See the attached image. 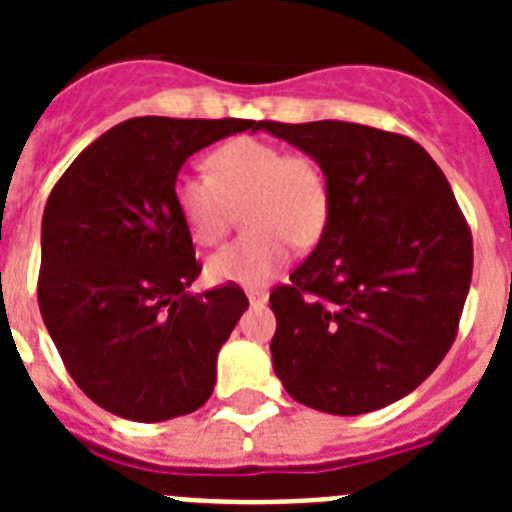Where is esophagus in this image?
I'll use <instances>...</instances> for the list:
<instances>
[{
    "label": "esophagus",
    "mask_w": 512,
    "mask_h": 512,
    "mask_svg": "<svg viewBox=\"0 0 512 512\" xmlns=\"http://www.w3.org/2000/svg\"><path fill=\"white\" fill-rule=\"evenodd\" d=\"M266 300H269L266 292H248V302H251V307H264Z\"/></svg>",
    "instance_id": "1"
}]
</instances>
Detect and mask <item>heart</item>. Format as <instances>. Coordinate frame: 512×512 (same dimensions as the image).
<instances>
[{"instance_id":"1","label":"heart","mask_w":512,"mask_h":512,"mask_svg":"<svg viewBox=\"0 0 512 512\" xmlns=\"http://www.w3.org/2000/svg\"><path fill=\"white\" fill-rule=\"evenodd\" d=\"M207 171H182L174 179V205L200 246H215L228 233L235 207L251 233L228 243L207 261L212 282L259 287L292 259L295 246L323 235L330 189L312 156L287 153L259 138H233L207 158Z\"/></svg>"}]
</instances>
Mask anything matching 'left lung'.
<instances>
[{"label":"left lung","instance_id":"1","mask_svg":"<svg viewBox=\"0 0 512 512\" xmlns=\"http://www.w3.org/2000/svg\"><path fill=\"white\" fill-rule=\"evenodd\" d=\"M312 156L330 189L315 251L274 287V372L307 408L361 415L449 354L472 282V230L420 143L359 122L261 120Z\"/></svg>","mask_w":512,"mask_h":512}]
</instances>
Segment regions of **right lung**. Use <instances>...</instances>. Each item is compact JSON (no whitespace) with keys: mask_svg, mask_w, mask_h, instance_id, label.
<instances>
[{"mask_svg":"<svg viewBox=\"0 0 512 512\" xmlns=\"http://www.w3.org/2000/svg\"><path fill=\"white\" fill-rule=\"evenodd\" d=\"M256 120L133 117L87 146L45 202L38 305L79 390L120 418L161 423L202 408L217 351L248 307L200 277L174 179L192 153Z\"/></svg>","mask_w":512,"mask_h":512,"instance_id":"obj_1","label":"right lung"}]
</instances>
